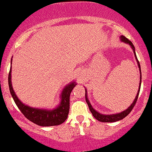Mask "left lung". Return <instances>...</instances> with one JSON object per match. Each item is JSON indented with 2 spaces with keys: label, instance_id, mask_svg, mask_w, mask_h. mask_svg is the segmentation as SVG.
I'll return each mask as SVG.
<instances>
[{
  "label": "left lung",
  "instance_id": "8db88e82",
  "mask_svg": "<svg viewBox=\"0 0 152 152\" xmlns=\"http://www.w3.org/2000/svg\"><path fill=\"white\" fill-rule=\"evenodd\" d=\"M120 39H121V41L122 42L125 43V44H128V45H130V47L132 48L133 51V53H134L135 56V59H136V62H137V65L138 67H139V70H140V85H139V89H138V92H137V94L136 96V98L134 99L133 100V103L130 105V106L128 107L126 110L124 111H121V112H120V113H117V114H111V115H104V114H102L99 111H97L96 110L94 109L92 106V105L90 104V101H89V99L88 96H87V89H85V98H86V102H87V105H88L89 108H90V111H91V113L93 114V117L96 118V120H98L99 121H101V122H116L118 121H121V120L124 119L126 116H127L129 115L130 111H132L133 108L134 107L135 104H136V101H137V99L138 96H139V93H140V87H141V82H142V73H141V68H140V62L138 61L137 57H136V52H135V47L133 46V43L131 42L130 41H129L126 37H125L124 36L121 35L120 37Z\"/></svg>",
  "mask_w": 152,
  "mask_h": 152
}]
</instances>
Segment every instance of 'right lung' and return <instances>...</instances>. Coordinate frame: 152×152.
<instances>
[{"instance_id":"add662e5","label":"right lung","mask_w":152,"mask_h":152,"mask_svg":"<svg viewBox=\"0 0 152 152\" xmlns=\"http://www.w3.org/2000/svg\"><path fill=\"white\" fill-rule=\"evenodd\" d=\"M11 65H12V59H11ZM11 69L12 68H10L9 77H8L10 91L15 103L16 104L21 112L24 115V116L34 124L41 126H56V125L62 124L68 118L69 112V105H70L69 103L70 94L74 87L77 85V83L74 80L68 83L62 89L59 96L60 102L59 105L56 108L53 109L34 108L23 103L16 96L12 88V81H11V72H12Z\"/></svg>"}]
</instances>
